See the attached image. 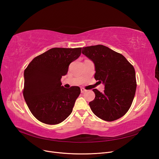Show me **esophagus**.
<instances>
[{"instance_id": "34e87169", "label": "esophagus", "mask_w": 159, "mask_h": 159, "mask_svg": "<svg viewBox=\"0 0 159 159\" xmlns=\"http://www.w3.org/2000/svg\"><path fill=\"white\" fill-rule=\"evenodd\" d=\"M85 91H87V90H86L85 89H84V88H81V93H84V92H85Z\"/></svg>"}]
</instances>
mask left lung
Listing matches in <instances>:
<instances>
[{"mask_svg":"<svg viewBox=\"0 0 159 159\" xmlns=\"http://www.w3.org/2000/svg\"><path fill=\"white\" fill-rule=\"evenodd\" d=\"M82 54L93 62L94 78L105 85L103 93L93 89L95 98L89 105L104 121L123 117L132 104L137 83L133 66L122 54L103 45L84 47Z\"/></svg>","mask_w":159,"mask_h":159,"instance_id":"left-lung-1","label":"left lung"}]
</instances>
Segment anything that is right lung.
Returning <instances> with one entry per match:
<instances>
[{"mask_svg":"<svg viewBox=\"0 0 159 159\" xmlns=\"http://www.w3.org/2000/svg\"><path fill=\"white\" fill-rule=\"evenodd\" d=\"M81 51V48H54L34 57L25 70L24 98L38 121L56 125L72 112L80 88H65L61 78L68 73L70 63L78 58Z\"/></svg>","mask_w":159,"mask_h":159,"instance_id":"obj_1","label":"right lung"}]
</instances>
